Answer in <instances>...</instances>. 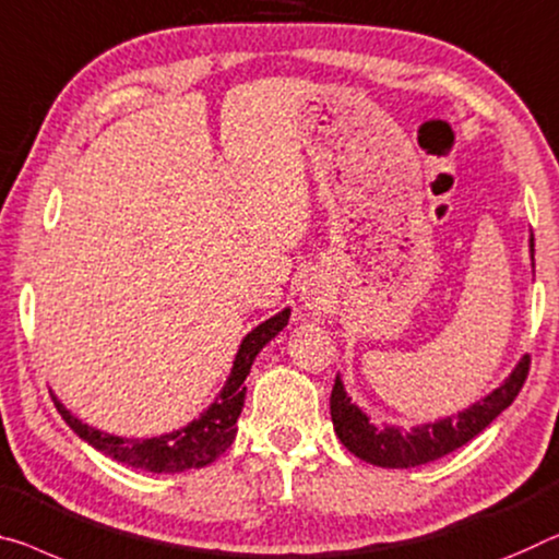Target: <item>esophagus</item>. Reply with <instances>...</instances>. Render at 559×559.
Instances as JSON below:
<instances>
[{"label":"esophagus","mask_w":559,"mask_h":559,"mask_svg":"<svg viewBox=\"0 0 559 559\" xmlns=\"http://www.w3.org/2000/svg\"><path fill=\"white\" fill-rule=\"evenodd\" d=\"M302 302H305L307 309H320L322 302H324V297H322L320 289H307L302 295Z\"/></svg>","instance_id":"esophagus-1"}]
</instances>
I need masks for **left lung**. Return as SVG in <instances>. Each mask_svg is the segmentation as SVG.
<instances>
[{"instance_id":"left-lung-1","label":"left lung","mask_w":559,"mask_h":559,"mask_svg":"<svg viewBox=\"0 0 559 559\" xmlns=\"http://www.w3.org/2000/svg\"><path fill=\"white\" fill-rule=\"evenodd\" d=\"M532 267H535V239L530 237ZM530 357L520 359L500 388L492 390L475 405L457 412V415L435 419V423L417 425L412 429H400L397 425H374L367 412L359 409L352 397H347L342 377L337 374L330 397L332 425L340 442L355 454V457L369 462L377 467L407 469L435 462L444 454L454 452L477 437L483 429L500 415L502 409L512 405L522 384L527 380Z\"/></svg>"}]
</instances>
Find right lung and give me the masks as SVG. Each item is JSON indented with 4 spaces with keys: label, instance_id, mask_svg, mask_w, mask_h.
Here are the masks:
<instances>
[{
    "label": "right lung",
    "instance_id": "right-lung-1",
    "mask_svg": "<svg viewBox=\"0 0 559 559\" xmlns=\"http://www.w3.org/2000/svg\"><path fill=\"white\" fill-rule=\"evenodd\" d=\"M287 322L289 307L270 317V320H264L262 324H257V328L242 340V345H239L225 388L219 390L212 405L200 412V417H194L192 423L175 429V432L159 437H142V440H136V437H117L82 423V419L74 417L55 394H51V400H55V407L59 415H62L64 423L70 425L84 442H90L94 450L109 454L111 460L122 462L127 467L157 472V475L159 472L175 475V472L204 467L217 460L219 454L235 442L237 417L245 407L247 374H250L252 362L262 352V347L270 345V340L277 337V334L287 328Z\"/></svg>",
    "mask_w": 559,
    "mask_h": 559
}]
</instances>
